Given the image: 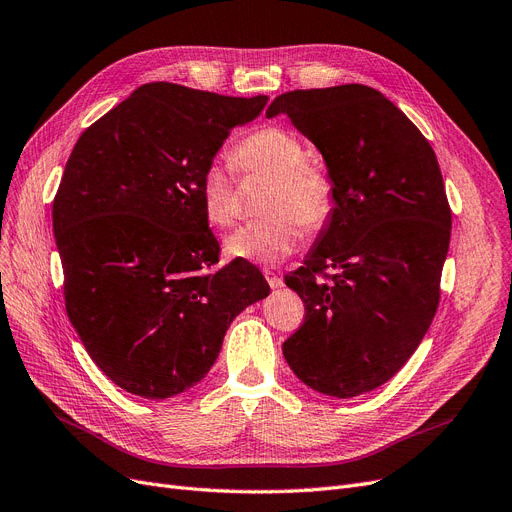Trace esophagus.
<instances>
[{"label": "esophagus", "instance_id": "1", "mask_svg": "<svg viewBox=\"0 0 512 512\" xmlns=\"http://www.w3.org/2000/svg\"><path fill=\"white\" fill-rule=\"evenodd\" d=\"M263 276H266L268 285H270L272 289H280L282 285H285V282H282V278H280L276 272H270V270H266V272H263Z\"/></svg>", "mask_w": 512, "mask_h": 512}]
</instances>
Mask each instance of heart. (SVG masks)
<instances>
[{
  "label": "heart",
  "mask_w": 512,
  "mask_h": 512,
  "mask_svg": "<svg viewBox=\"0 0 512 512\" xmlns=\"http://www.w3.org/2000/svg\"><path fill=\"white\" fill-rule=\"evenodd\" d=\"M230 162L242 177L263 175L266 189L261 211L268 213L240 227L225 242L232 257L278 266L304 240V230H325L335 211L333 181L323 168L308 162L306 147L293 132L276 126L257 128L230 149ZM206 223L227 230L238 219L236 177L221 162H211L198 183Z\"/></svg>",
  "instance_id": "1"
}]
</instances>
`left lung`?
I'll list each match as a JSON object with an SVG mask.
<instances>
[{"instance_id": "1", "label": "left lung", "mask_w": 512, "mask_h": 512, "mask_svg": "<svg viewBox=\"0 0 512 512\" xmlns=\"http://www.w3.org/2000/svg\"><path fill=\"white\" fill-rule=\"evenodd\" d=\"M276 113L323 151L335 189L318 246L285 276L306 316L282 354L306 386L350 399L388 382L437 314L451 234L443 175L418 126L369 86L291 90Z\"/></svg>"}]
</instances>
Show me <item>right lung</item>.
<instances>
[{"label": "right lung", "instance_id": "right-lung-1", "mask_svg": "<svg viewBox=\"0 0 512 512\" xmlns=\"http://www.w3.org/2000/svg\"><path fill=\"white\" fill-rule=\"evenodd\" d=\"M266 94L223 97L143 84L88 126L52 202L71 325L97 367L162 401L198 384L232 320L270 285L244 259L217 268L202 215V170Z\"/></svg>", "mask_w": 512, "mask_h": 512}]
</instances>
